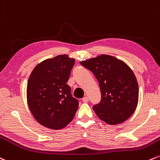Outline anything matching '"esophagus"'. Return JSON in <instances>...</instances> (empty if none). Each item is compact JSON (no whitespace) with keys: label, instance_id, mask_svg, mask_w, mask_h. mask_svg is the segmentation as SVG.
I'll return each mask as SVG.
<instances>
[{"label":"esophagus","instance_id":"1","mask_svg":"<svg viewBox=\"0 0 160 160\" xmlns=\"http://www.w3.org/2000/svg\"><path fill=\"white\" fill-rule=\"evenodd\" d=\"M88 101H89V99L88 97H84L82 98V102H88Z\"/></svg>","mask_w":160,"mask_h":160}]
</instances>
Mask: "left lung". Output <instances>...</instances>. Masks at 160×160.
I'll return each mask as SVG.
<instances>
[{
	"instance_id": "obj_1",
	"label": "left lung",
	"mask_w": 160,
	"mask_h": 160,
	"mask_svg": "<svg viewBox=\"0 0 160 160\" xmlns=\"http://www.w3.org/2000/svg\"><path fill=\"white\" fill-rule=\"evenodd\" d=\"M94 74L99 84L101 101L93 107L97 115L111 125L127 121L138 102V85L134 72L121 60L107 54L80 62Z\"/></svg>"
}]
</instances>
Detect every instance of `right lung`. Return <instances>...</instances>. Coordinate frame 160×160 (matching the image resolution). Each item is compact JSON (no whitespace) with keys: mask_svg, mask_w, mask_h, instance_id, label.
Listing matches in <instances>:
<instances>
[{"mask_svg":"<svg viewBox=\"0 0 160 160\" xmlns=\"http://www.w3.org/2000/svg\"><path fill=\"white\" fill-rule=\"evenodd\" d=\"M75 59L60 54L36 66L27 86L30 111L41 125L52 129L64 128L72 121L78 107L67 84Z\"/></svg>","mask_w":160,"mask_h":160,"instance_id":"1","label":"right lung"}]
</instances>
